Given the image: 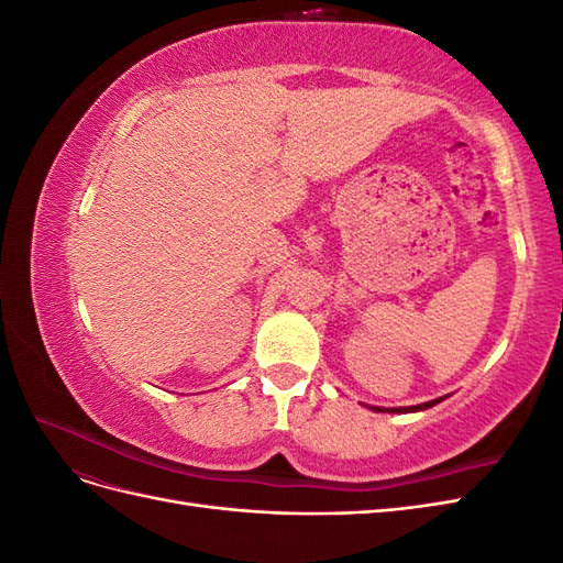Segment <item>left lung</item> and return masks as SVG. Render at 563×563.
<instances>
[{
    "mask_svg": "<svg viewBox=\"0 0 563 563\" xmlns=\"http://www.w3.org/2000/svg\"><path fill=\"white\" fill-rule=\"evenodd\" d=\"M439 401H444V397H439V399H432V401H424V404H418V406H397V408H383V406H366V408H371V411H376V413H416V411H424V408H432L434 404H439Z\"/></svg>",
    "mask_w": 563,
    "mask_h": 563,
    "instance_id": "left-lung-1",
    "label": "left lung"
}]
</instances>
